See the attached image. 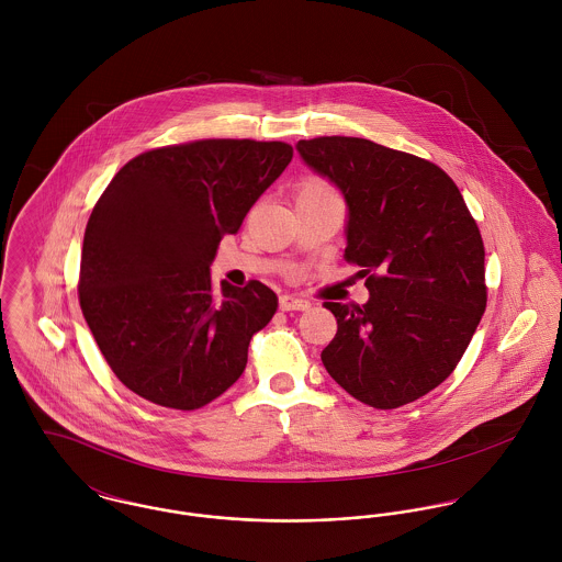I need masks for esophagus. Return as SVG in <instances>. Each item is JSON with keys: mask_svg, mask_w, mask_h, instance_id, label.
<instances>
[{"mask_svg": "<svg viewBox=\"0 0 562 562\" xmlns=\"http://www.w3.org/2000/svg\"><path fill=\"white\" fill-rule=\"evenodd\" d=\"M307 307H310V303L303 301V299H299V296L285 294V296L279 299V310H281V312H305Z\"/></svg>", "mask_w": 562, "mask_h": 562, "instance_id": "obj_1", "label": "esophagus"}]
</instances>
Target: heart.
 Wrapping results in <instances>:
<instances>
[{"label": "heart", "mask_w": 562, "mask_h": 562, "mask_svg": "<svg viewBox=\"0 0 562 562\" xmlns=\"http://www.w3.org/2000/svg\"><path fill=\"white\" fill-rule=\"evenodd\" d=\"M301 190H310V192H335L324 179H307L303 186H301ZM299 190V192H301Z\"/></svg>", "instance_id": "b5f03b06"}]
</instances>
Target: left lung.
Masks as SVG:
<instances>
[{"label":"left lung","instance_id":"1","mask_svg":"<svg viewBox=\"0 0 562 562\" xmlns=\"http://www.w3.org/2000/svg\"><path fill=\"white\" fill-rule=\"evenodd\" d=\"M301 158L348 205V263L368 277L366 305L324 303L337 333L322 350L330 379L374 408L441 385L486 307L484 244L461 190L432 161L366 138L299 140Z\"/></svg>","mask_w":562,"mask_h":562}]
</instances>
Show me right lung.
I'll use <instances>...</instances> for the list:
<instances>
[{"label":"right lung","instance_id":"add662e5","mask_svg":"<svg viewBox=\"0 0 562 562\" xmlns=\"http://www.w3.org/2000/svg\"><path fill=\"white\" fill-rule=\"evenodd\" d=\"M292 156L277 140L170 145L127 161L99 196L81 246V314L140 398L194 411L240 379L277 294L259 281L216 292L210 263Z\"/></svg>","mask_w":562,"mask_h":562}]
</instances>
